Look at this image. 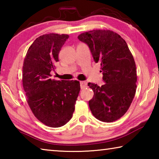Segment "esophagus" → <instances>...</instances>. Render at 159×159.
Segmentation results:
<instances>
[{"instance_id":"34e87169","label":"esophagus","mask_w":159,"mask_h":159,"mask_svg":"<svg viewBox=\"0 0 159 159\" xmlns=\"http://www.w3.org/2000/svg\"><path fill=\"white\" fill-rule=\"evenodd\" d=\"M80 88H81V89H83V88L87 87V83L85 81H80Z\"/></svg>"}]
</instances>
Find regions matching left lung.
<instances>
[{
  "label": "left lung",
  "mask_w": 159,
  "mask_h": 159,
  "mask_svg": "<svg viewBox=\"0 0 159 159\" xmlns=\"http://www.w3.org/2000/svg\"><path fill=\"white\" fill-rule=\"evenodd\" d=\"M94 61L100 62L104 84L88 83L94 95L89 101L93 115L103 122H113L124 115L136 92L137 71L133 56L124 39L110 30L97 29L80 34Z\"/></svg>",
  "instance_id": "8db88e82"
}]
</instances>
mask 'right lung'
<instances>
[{
	"mask_svg": "<svg viewBox=\"0 0 159 159\" xmlns=\"http://www.w3.org/2000/svg\"><path fill=\"white\" fill-rule=\"evenodd\" d=\"M69 37L53 33L39 36L24 60L22 84L26 101L35 117L51 128L69 121L80 90L78 80L50 79V72L59 61V52Z\"/></svg>",
	"mask_w": 159,
	"mask_h": 159,
	"instance_id": "obj_1",
	"label": "right lung"
}]
</instances>
